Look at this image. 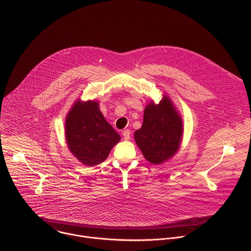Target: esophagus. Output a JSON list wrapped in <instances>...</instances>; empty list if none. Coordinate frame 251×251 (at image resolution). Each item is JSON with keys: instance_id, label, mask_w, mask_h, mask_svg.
<instances>
[{"instance_id": "esophagus-1", "label": "esophagus", "mask_w": 251, "mask_h": 251, "mask_svg": "<svg viewBox=\"0 0 251 251\" xmlns=\"http://www.w3.org/2000/svg\"><path fill=\"white\" fill-rule=\"evenodd\" d=\"M122 135H123V139H124V140H129V139H130V136H131V132H130V130L126 129V130H124V131L122 132Z\"/></svg>"}]
</instances>
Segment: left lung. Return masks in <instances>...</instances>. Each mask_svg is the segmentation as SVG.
Masks as SVG:
<instances>
[{"instance_id":"8db88e82","label":"left lung","mask_w":251,"mask_h":251,"mask_svg":"<svg viewBox=\"0 0 251 251\" xmlns=\"http://www.w3.org/2000/svg\"><path fill=\"white\" fill-rule=\"evenodd\" d=\"M182 135V118L170 98L164 96L159 104L152 101L146 106L143 125L135 131L134 138L145 159L159 165L176 154Z\"/></svg>"}]
</instances>
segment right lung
I'll return each mask as SVG.
<instances>
[{
	"label": "right lung",
	"instance_id": "1",
	"mask_svg": "<svg viewBox=\"0 0 251 251\" xmlns=\"http://www.w3.org/2000/svg\"><path fill=\"white\" fill-rule=\"evenodd\" d=\"M98 102L76 101L65 120V138L70 152L86 166H95L108 157L120 135L107 122Z\"/></svg>",
	"mask_w": 251,
	"mask_h": 251
}]
</instances>
